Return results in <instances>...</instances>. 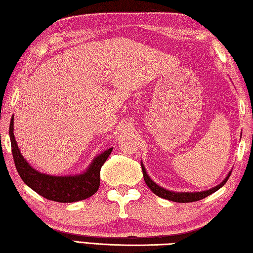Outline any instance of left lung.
Returning a JSON list of instances; mask_svg holds the SVG:
<instances>
[{
    "instance_id": "8db88e82",
    "label": "left lung",
    "mask_w": 253,
    "mask_h": 253,
    "mask_svg": "<svg viewBox=\"0 0 253 253\" xmlns=\"http://www.w3.org/2000/svg\"><path fill=\"white\" fill-rule=\"evenodd\" d=\"M141 166H142V171H143V177H144L145 183L147 185V187H149L152 192H153L157 196L161 197V198H164V199H169V201L171 202H175V203H192V202H197V201H201V199L205 198L209 196V195H211L212 193L217 192L218 189H220L223 185L226 184V182L228 180V178L230 177V174L232 169L228 173L227 177L222 180V182L215 186V187H212L211 189H207V190H204V192H171V190H169L166 188L161 187L160 185H157L155 182L151 179V177L146 173V169L144 168V165L141 162Z\"/></svg>"
}]
</instances>
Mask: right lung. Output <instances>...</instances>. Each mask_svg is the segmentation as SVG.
Returning <instances> with one entry per match:
<instances>
[{
    "label": "right lung",
    "instance_id": "1",
    "mask_svg": "<svg viewBox=\"0 0 253 253\" xmlns=\"http://www.w3.org/2000/svg\"><path fill=\"white\" fill-rule=\"evenodd\" d=\"M14 116L9 122V139H11L14 163L23 182L34 192L46 199L57 203H75L92 196L100 186V169L111 154L113 147L103 151L92 160L88 169L80 174L55 176L48 175L33 169L24 159L14 136Z\"/></svg>",
    "mask_w": 253,
    "mask_h": 253
}]
</instances>
